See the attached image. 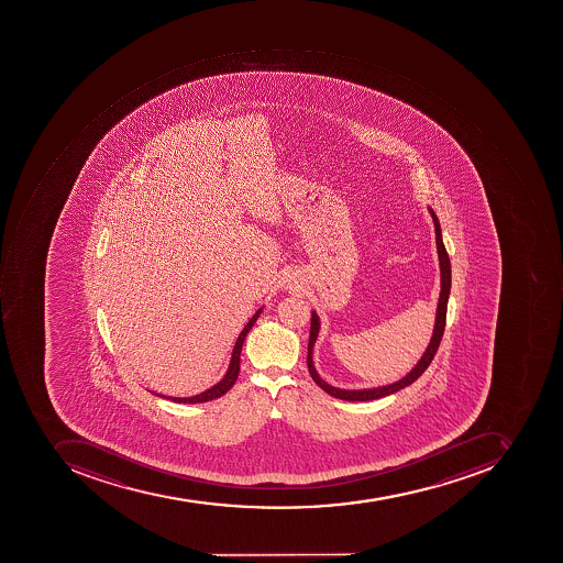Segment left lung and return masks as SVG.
<instances>
[{
    "label": "left lung",
    "mask_w": 563,
    "mask_h": 563,
    "mask_svg": "<svg viewBox=\"0 0 563 563\" xmlns=\"http://www.w3.org/2000/svg\"><path fill=\"white\" fill-rule=\"evenodd\" d=\"M430 213L434 222V236H437V252H439L440 261V280H442V283H440L442 284V291H440L439 307H437V320H434L433 335H431L430 345H428L421 360L418 361V365H416L408 375L400 378L399 382H396V384L385 385V387L363 388V390H344V388L332 387V385L322 380V376L318 375L317 369H314L313 345L318 338V330H320V320H318L317 311H311L310 342H308L307 357L308 372H310L314 384L322 388V390H325L329 396L342 400H373L390 396L394 391H399L400 388L408 387L412 382L418 380L419 376L423 375L424 369L430 366L437 351H439L443 330H445L446 302H449L450 284H452V271H450L449 253H446L445 245H443L442 229H440L439 218L434 216L431 209Z\"/></svg>",
    "instance_id": "8db88e82"
}]
</instances>
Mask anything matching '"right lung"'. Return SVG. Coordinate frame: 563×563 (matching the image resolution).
Listing matches in <instances>:
<instances>
[{"label":"right lung","mask_w":563,"mask_h":563,"mask_svg":"<svg viewBox=\"0 0 563 563\" xmlns=\"http://www.w3.org/2000/svg\"><path fill=\"white\" fill-rule=\"evenodd\" d=\"M261 310L256 311L252 318H250V322L246 323L245 329L241 330L240 338H238L236 344H234L233 354H231V363H229L228 372H225L224 378H222L219 384L213 385V387L207 388L202 394H197L194 397H169V396H161L164 399L173 400V402L178 404H200V402H209V400L218 399V397L224 396L225 391L229 388L233 387L236 384L238 375H240V356H241V347H243V342H245L246 335H249L250 330H252L253 323L256 322V318L261 317Z\"/></svg>","instance_id":"1"}]
</instances>
